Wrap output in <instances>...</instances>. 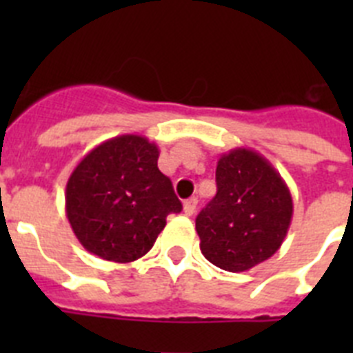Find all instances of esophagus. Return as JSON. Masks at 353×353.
<instances>
[{"label": "esophagus", "mask_w": 353, "mask_h": 353, "mask_svg": "<svg viewBox=\"0 0 353 353\" xmlns=\"http://www.w3.org/2000/svg\"><path fill=\"white\" fill-rule=\"evenodd\" d=\"M196 205H198V199L196 198H189L183 203V214L185 215H192L196 212Z\"/></svg>", "instance_id": "obj_1"}]
</instances>
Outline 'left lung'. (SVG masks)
Returning a JSON list of instances; mask_svg holds the SVG:
<instances>
[{
	"instance_id": "obj_1",
	"label": "left lung",
	"mask_w": 353,
	"mask_h": 353,
	"mask_svg": "<svg viewBox=\"0 0 353 353\" xmlns=\"http://www.w3.org/2000/svg\"><path fill=\"white\" fill-rule=\"evenodd\" d=\"M217 194L196 217L199 249L210 263L244 272L269 260L288 233L293 199L281 174L251 148L223 154Z\"/></svg>"
}]
</instances>
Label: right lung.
Wrapping results in <instances>:
<instances>
[{
  "label": "right lung",
  "mask_w": 353,
  "mask_h": 353,
  "mask_svg": "<svg viewBox=\"0 0 353 353\" xmlns=\"http://www.w3.org/2000/svg\"><path fill=\"white\" fill-rule=\"evenodd\" d=\"M159 148L145 136L123 134L97 145L68 176L65 212L84 249L129 263L145 256L182 203L157 168Z\"/></svg>",
  "instance_id": "add662e5"
}]
</instances>
